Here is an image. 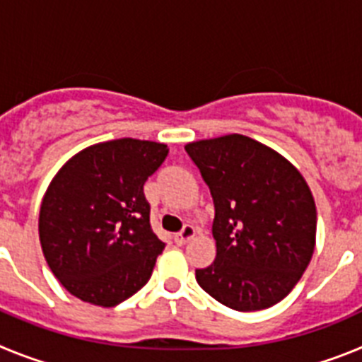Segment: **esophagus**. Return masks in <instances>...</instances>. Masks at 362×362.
Masks as SVG:
<instances>
[{
    "mask_svg": "<svg viewBox=\"0 0 362 362\" xmlns=\"http://www.w3.org/2000/svg\"><path fill=\"white\" fill-rule=\"evenodd\" d=\"M194 235H196V228H194V226H192V225H185L183 230H181V232L175 233V235H174V241H175V245L181 246V245H185V243L190 241V239L194 238Z\"/></svg>",
    "mask_w": 362,
    "mask_h": 362,
    "instance_id": "obj_1",
    "label": "esophagus"
}]
</instances>
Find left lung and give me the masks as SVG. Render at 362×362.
<instances>
[{"label": "left lung", "mask_w": 362, "mask_h": 362, "mask_svg": "<svg viewBox=\"0 0 362 362\" xmlns=\"http://www.w3.org/2000/svg\"><path fill=\"white\" fill-rule=\"evenodd\" d=\"M214 199V263L201 288L238 312L277 305L305 274L317 212L305 177L263 143L228 134L185 146Z\"/></svg>", "instance_id": "left-lung-1"}]
</instances>
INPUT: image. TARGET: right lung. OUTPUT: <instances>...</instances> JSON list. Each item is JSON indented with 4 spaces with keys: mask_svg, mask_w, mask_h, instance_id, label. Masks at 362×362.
I'll use <instances>...</instances> for the list:
<instances>
[{
    "mask_svg": "<svg viewBox=\"0 0 362 362\" xmlns=\"http://www.w3.org/2000/svg\"><path fill=\"white\" fill-rule=\"evenodd\" d=\"M166 156L163 143L123 137L81 150L54 175L40 241L72 296L110 308L148 283L165 243L150 226L143 185Z\"/></svg>",
    "mask_w": 362,
    "mask_h": 362,
    "instance_id": "1",
    "label": "right lung"
}]
</instances>
